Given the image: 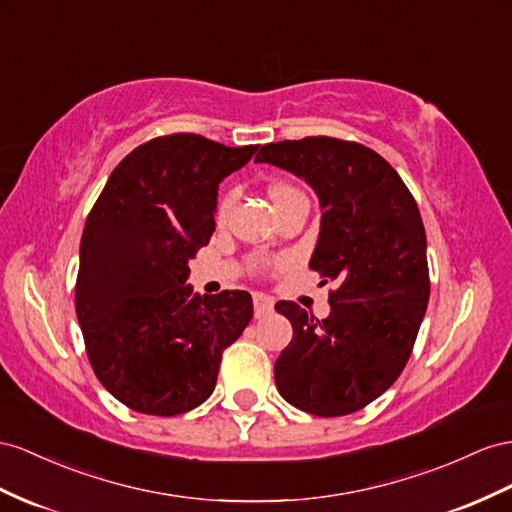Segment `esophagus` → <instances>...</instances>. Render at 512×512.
<instances>
[{
  "mask_svg": "<svg viewBox=\"0 0 512 512\" xmlns=\"http://www.w3.org/2000/svg\"><path fill=\"white\" fill-rule=\"evenodd\" d=\"M253 307H255V318H264L274 309V300L266 294H255L253 296Z\"/></svg>",
  "mask_w": 512,
  "mask_h": 512,
  "instance_id": "esophagus-1",
  "label": "esophagus"
}]
</instances>
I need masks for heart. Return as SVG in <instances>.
Returning a JSON list of instances; mask_svg holds the SVG:
<instances>
[{
	"instance_id": "heart-1",
	"label": "heart",
	"mask_w": 512,
	"mask_h": 512,
	"mask_svg": "<svg viewBox=\"0 0 512 512\" xmlns=\"http://www.w3.org/2000/svg\"><path fill=\"white\" fill-rule=\"evenodd\" d=\"M268 194H270V201L274 203V207H279V205H283L285 201L294 199V196H303V192H300L298 188H294L292 183H283V181L272 183ZM231 203H233V192H227L225 196H220V201H218V205H216V218H218V220H225V218H227L229 209H231Z\"/></svg>"
}]
</instances>
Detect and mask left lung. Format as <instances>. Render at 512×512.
Returning <instances> with one entry per match:
<instances>
[{
	"instance_id": "1",
	"label": "left lung",
	"mask_w": 512,
	"mask_h": 512,
	"mask_svg": "<svg viewBox=\"0 0 512 512\" xmlns=\"http://www.w3.org/2000/svg\"><path fill=\"white\" fill-rule=\"evenodd\" d=\"M255 162L290 170L316 190L324 214L309 266L337 285L324 320L290 300L274 307L294 329L274 363L277 389L311 415L355 413L400 376L424 320L430 279L417 203L391 164L359 142H270Z\"/></svg>"
}]
</instances>
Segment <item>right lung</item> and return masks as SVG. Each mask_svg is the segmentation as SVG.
<instances>
[{
	"mask_svg": "<svg viewBox=\"0 0 512 512\" xmlns=\"http://www.w3.org/2000/svg\"><path fill=\"white\" fill-rule=\"evenodd\" d=\"M257 144L153 138L112 170L86 218L75 311L88 361L129 409L170 417L203 404L222 350L253 318L251 294H194L188 261L216 229L218 183Z\"/></svg>",
	"mask_w": 512,
	"mask_h": 512,
	"instance_id": "right-lung-1",
	"label": "right lung"
}]
</instances>
